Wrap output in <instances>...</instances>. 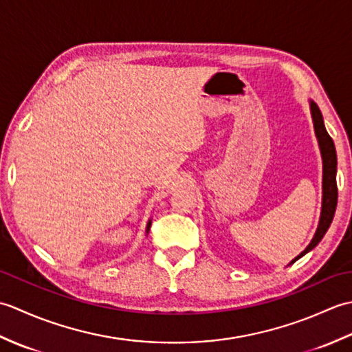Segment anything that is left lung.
<instances>
[{
  "mask_svg": "<svg viewBox=\"0 0 352 352\" xmlns=\"http://www.w3.org/2000/svg\"><path fill=\"white\" fill-rule=\"evenodd\" d=\"M310 110H311V118H313V125H315V133L318 138V144L320 148V155H322V210H320V219L319 226L315 236H313L311 242L309 243L307 248H305L300 256L295 257L290 263H295L298 258H301L304 254L311 251L315 246L322 241L325 236L327 230L330 228L334 213H336V206H338V183H336V172H338V155H336V148L334 142L330 138V134L327 133L325 125H324V118L320 113L319 107L316 102L310 101Z\"/></svg>",
  "mask_w": 352,
  "mask_h": 352,
  "instance_id": "1",
  "label": "left lung"
}]
</instances>
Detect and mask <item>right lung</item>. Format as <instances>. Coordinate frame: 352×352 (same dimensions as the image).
Returning <instances> with one entry per match:
<instances>
[{
  "label": "right lung",
  "instance_id": "add662e5",
  "mask_svg": "<svg viewBox=\"0 0 352 352\" xmlns=\"http://www.w3.org/2000/svg\"><path fill=\"white\" fill-rule=\"evenodd\" d=\"M149 227H151V221H149V222H148V226H146V233L149 231Z\"/></svg>",
  "mask_w": 352,
  "mask_h": 352
}]
</instances>
